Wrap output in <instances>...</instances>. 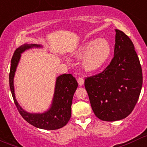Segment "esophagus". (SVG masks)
<instances>
[{
    "instance_id": "esophagus-1",
    "label": "esophagus",
    "mask_w": 147,
    "mask_h": 147,
    "mask_svg": "<svg viewBox=\"0 0 147 147\" xmlns=\"http://www.w3.org/2000/svg\"><path fill=\"white\" fill-rule=\"evenodd\" d=\"M77 81H78V84H79L80 86H82L83 84H84V79L82 77H78V78H77Z\"/></svg>"
}]
</instances>
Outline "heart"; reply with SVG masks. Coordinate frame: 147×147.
Returning a JSON list of instances; mask_svg holds the SVG:
<instances>
[{"label": "heart", "mask_w": 147, "mask_h": 147, "mask_svg": "<svg viewBox=\"0 0 147 147\" xmlns=\"http://www.w3.org/2000/svg\"><path fill=\"white\" fill-rule=\"evenodd\" d=\"M110 43L106 39L91 40L84 43L77 53L78 56H84L82 65L86 71H96L101 69L111 55Z\"/></svg>", "instance_id": "heart-1"}]
</instances>
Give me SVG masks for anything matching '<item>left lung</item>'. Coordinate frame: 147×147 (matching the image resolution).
<instances>
[{
    "label": "left lung",
    "instance_id": "left-lung-1",
    "mask_svg": "<svg viewBox=\"0 0 147 147\" xmlns=\"http://www.w3.org/2000/svg\"><path fill=\"white\" fill-rule=\"evenodd\" d=\"M114 56L101 73L87 77L84 85L99 119H123L133 111L142 87V70L131 39L116 29Z\"/></svg>",
    "mask_w": 147,
    "mask_h": 147
}]
</instances>
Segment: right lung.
<instances>
[{
    "instance_id": "right-lung-1",
    "label": "right lung",
    "mask_w": 147,
    "mask_h": 147,
    "mask_svg": "<svg viewBox=\"0 0 147 147\" xmlns=\"http://www.w3.org/2000/svg\"><path fill=\"white\" fill-rule=\"evenodd\" d=\"M41 47L37 44H24L15 51L11 59L9 74V84L14 103L21 117L30 124L42 129L55 130L66 125L71 115V104L74 94L78 87V83L71 74H62L56 78L55 92L51 108L42 114H30L24 111L16 99L14 93L13 78L21 53L26 49Z\"/></svg>"
}]
</instances>
